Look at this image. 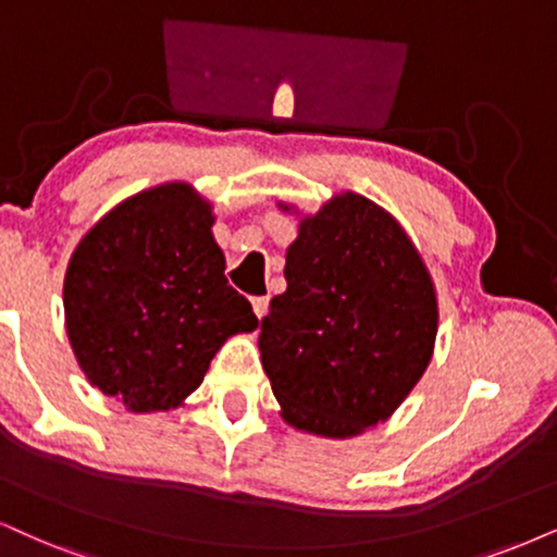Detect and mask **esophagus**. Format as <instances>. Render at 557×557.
Masks as SVG:
<instances>
[{"mask_svg": "<svg viewBox=\"0 0 557 557\" xmlns=\"http://www.w3.org/2000/svg\"><path fill=\"white\" fill-rule=\"evenodd\" d=\"M252 312H256L258 320H263L265 312H268V297H256V299H252Z\"/></svg>", "mask_w": 557, "mask_h": 557, "instance_id": "1", "label": "esophagus"}]
</instances>
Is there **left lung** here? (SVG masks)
Listing matches in <instances>:
<instances>
[{
	"label": "left lung",
	"instance_id": "obj_1",
	"mask_svg": "<svg viewBox=\"0 0 557 557\" xmlns=\"http://www.w3.org/2000/svg\"><path fill=\"white\" fill-rule=\"evenodd\" d=\"M284 278L258 338L284 421L327 438L387 421L429 367L438 327L434 281L403 226L346 190L301 219Z\"/></svg>",
	"mask_w": 557,
	"mask_h": 557
}]
</instances>
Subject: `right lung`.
I'll return each instance as SVG.
<instances>
[{
	"label": "right lung",
	"mask_w": 557,
	"mask_h": 557,
	"mask_svg": "<svg viewBox=\"0 0 557 557\" xmlns=\"http://www.w3.org/2000/svg\"><path fill=\"white\" fill-rule=\"evenodd\" d=\"M211 203L188 183L108 211L69 260L66 335L82 372L134 413L183 405L230 335L258 327L224 276Z\"/></svg>",
	"instance_id": "1"
}]
</instances>
